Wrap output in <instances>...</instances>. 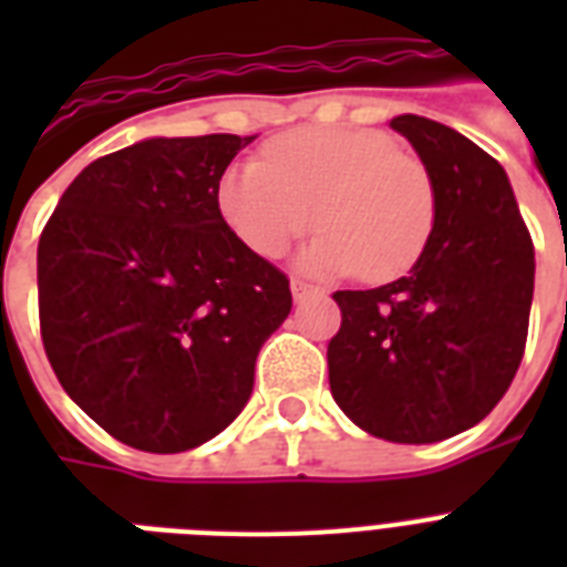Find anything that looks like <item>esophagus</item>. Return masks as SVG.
I'll list each match as a JSON object with an SVG mask.
<instances>
[{
	"mask_svg": "<svg viewBox=\"0 0 567 567\" xmlns=\"http://www.w3.org/2000/svg\"><path fill=\"white\" fill-rule=\"evenodd\" d=\"M291 293H293V300H297V302H306L309 297H320L323 291H320V288H315V285H306V282H300V279H293Z\"/></svg>",
	"mask_w": 567,
	"mask_h": 567,
	"instance_id": "1",
	"label": "esophagus"
}]
</instances>
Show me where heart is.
<instances>
[{
  "label": "heart",
  "mask_w": 567,
  "mask_h": 567,
  "mask_svg": "<svg viewBox=\"0 0 567 567\" xmlns=\"http://www.w3.org/2000/svg\"><path fill=\"white\" fill-rule=\"evenodd\" d=\"M226 229L258 256H282L318 223L300 267L320 276L362 270L394 279L417 261L435 223L426 167L391 137L364 128H297L276 137L265 162L244 158L217 179Z\"/></svg>",
  "instance_id": "heart-1"
}]
</instances>
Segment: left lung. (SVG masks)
<instances>
[{
  "label": "left lung",
  "mask_w": 567,
  "mask_h": 567,
  "mask_svg": "<svg viewBox=\"0 0 567 567\" xmlns=\"http://www.w3.org/2000/svg\"><path fill=\"white\" fill-rule=\"evenodd\" d=\"M435 194V223L412 270L371 291H338L329 388L377 439L435 444L471 430L518 371L536 252L492 155L456 128L400 114Z\"/></svg>",
  "instance_id": "8db88e82"
}]
</instances>
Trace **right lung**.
I'll return each instance as SVG.
<instances>
[{"mask_svg": "<svg viewBox=\"0 0 567 567\" xmlns=\"http://www.w3.org/2000/svg\"><path fill=\"white\" fill-rule=\"evenodd\" d=\"M258 135L146 137L87 164L38 244L40 336L58 382L114 439L182 453L247 405L291 315L285 274L217 212Z\"/></svg>", "mask_w": 567, "mask_h": 567, "instance_id": "right-lung-1", "label": "right lung"}]
</instances>
